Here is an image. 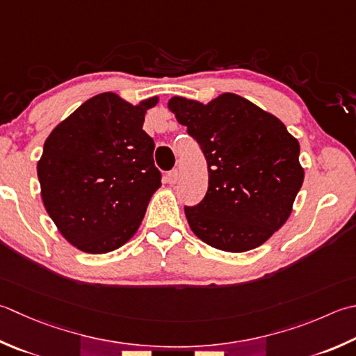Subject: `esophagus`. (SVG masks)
I'll return each mask as SVG.
<instances>
[{
  "instance_id": "34e87169",
  "label": "esophagus",
  "mask_w": 356,
  "mask_h": 356,
  "mask_svg": "<svg viewBox=\"0 0 356 356\" xmlns=\"http://www.w3.org/2000/svg\"><path fill=\"white\" fill-rule=\"evenodd\" d=\"M177 179H179V172H177V170H171L168 174H166V180H168V184L170 185H174L177 182Z\"/></svg>"
}]
</instances>
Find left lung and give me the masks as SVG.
Instances as JSON below:
<instances>
[{
    "mask_svg": "<svg viewBox=\"0 0 356 356\" xmlns=\"http://www.w3.org/2000/svg\"><path fill=\"white\" fill-rule=\"evenodd\" d=\"M168 108L208 163L205 197L185 207L193 233L229 253L262 245L287 222L302 186L299 142L280 118L232 92L207 104L172 97Z\"/></svg>",
    "mask_w": 356,
    "mask_h": 356,
    "instance_id": "left-lung-1",
    "label": "left lung"
}]
</instances>
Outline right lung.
Here are the masks:
<instances>
[{"instance_id":"obj_1","label":"right lung","mask_w":356,"mask_h":356,"mask_svg":"<svg viewBox=\"0 0 356 356\" xmlns=\"http://www.w3.org/2000/svg\"><path fill=\"white\" fill-rule=\"evenodd\" d=\"M159 97L131 104L114 92L86 100L54 128L37 174L47 214L69 243L103 254L124 245L140 227L162 182L143 131Z\"/></svg>"}]
</instances>
